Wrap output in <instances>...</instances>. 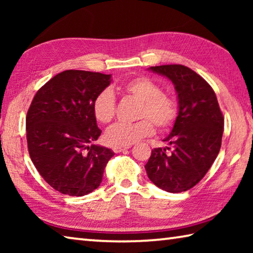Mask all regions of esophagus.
<instances>
[{"instance_id": "1", "label": "esophagus", "mask_w": 253, "mask_h": 253, "mask_svg": "<svg viewBox=\"0 0 253 253\" xmlns=\"http://www.w3.org/2000/svg\"><path fill=\"white\" fill-rule=\"evenodd\" d=\"M130 148V145H128V146H123V147H114L113 151L115 153H121V152H124L126 151V149H129Z\"/></svg>"}]
</instances>
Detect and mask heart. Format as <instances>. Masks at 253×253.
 I'll list each match as a JSON object with an SVG mask.
<instances>
[{
	"label": "heart",
	"instance_id": "heart-1",
	"mask_svg": "<svg viewBox=\"0 0 253 253\" xmlns=\"http://www.w3.org/2000/svg\"><path fill=\"white\" fill-rule=\"evenodd\" d=\"M123 91L140 101L137 117L132 124L119 123L106 132V142L114 147L128 146L154 132V124L166 129L177 117V104L172 97L162 92V87L147 77H137L123 85ZM92 113L97 122L109 124L116 114V100L109 89L102 90L92 102Z\"/></svg>",
	"mask_w": 253,
	"mask_h": 253
}]
</instances>
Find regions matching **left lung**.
Listing matches in <instances>:
<instances>
[{
    "instance_id": "obj_1",
    "label": "left lung",
    "mask_w": 253,
    "mask_h": 253,
    "mask_svg": "<svg viewBox=\"0 0 253 253\" xmlns=\"http://www.w3.org/2000/svg\"><path fill=\"white\" fill-rule=\"evenodd\" d=\"M148 70L172 81L178 114L172 131L164 139L169 146L154 148L145 169L162 190L185 192L204 177L220 152L223 115L211 85L190 68L165 65Z\"/></svg>"
}]
</instances>
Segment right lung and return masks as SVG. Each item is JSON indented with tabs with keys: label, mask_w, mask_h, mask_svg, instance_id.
<instances>
[{
	"label": "right lung",
	"mask_w": 253,
	"mask_h": 253,
	"mask_svg": "<svg viewBox=\"0 0 253 253\" xmlns=\"http://www.w3.org/2000/svg\"><path fill=\"white\" fill-rule=\"evenodd\" d=\"M110 83L111 75L66 70L42 85L33 98L27 114L29 154L44 181L60 193H91L115 155L93 144L101 130L92 102Z\"/></svg>",
	"instance_id": "right-lung-1"
}]
</instances>
